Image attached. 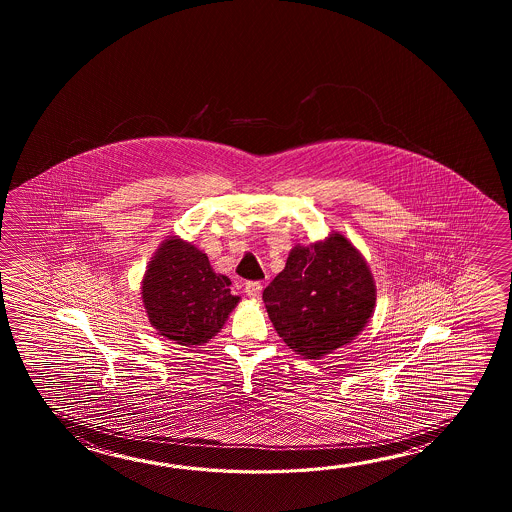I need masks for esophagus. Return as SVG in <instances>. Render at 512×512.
Instances as JSON below:
<instances>
[{"mask_svg": "<svg viewBox=\"0 0 512 512\" xmlns=\"http://www.w3.org/2000/svg\"><path fill=\"white\" fill-rule=\"evenodd\" d=\"M261 289H263V285L260 282H249L245 285V294L249 296V298H260Z\"/></svg>", "mask_w": 512, "mask_h": 512, "instance_id": "1", "label": "esophagus"}]
</instances>
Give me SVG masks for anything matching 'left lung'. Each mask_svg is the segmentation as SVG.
Returning a JSON list of instances; mask_svg holds the SVG:
<instances>
[{
  "label": "left lung",
  "instance_id": "8db88e82",
  "mask_svg": "<svg viewBox=\"0 0 512 512\" xmlns=\"http://www.w3.org/2000/svg\"><path fill=\"white\" fill-rule=\"evenodd\" d=\"M377 289L368 261L340 232L294 245L263 291L276 333L304 359H322L349 344L370 322Z\"/></svg>",
  "mask_w": 512,
  "mask_h": 512
}]
</instances>
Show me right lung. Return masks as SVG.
<instances>
[{"label":"right lung","instance_id":"add662e5","mask_svg":"<svg viewBox=\"0 0 512 512\" xmlns=\"http://www.w3.org/2000/svg\"><path fill=\"white\" fill-rule=\"evenodd\" d=\"M142 304L159 335L181 346H203L225 326L240 296L214 272L196 245L170 236L159 245L141 282Z\"/></svg>","mask_w":512,"mask_h":512}]
</instances>
